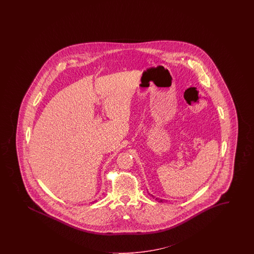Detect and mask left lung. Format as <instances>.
<instances>
[{
	"instance_id": "1",
	"label": "left lung",
	"mask_w": 254,
	"mask_h": 254,
	"mask_svg": "<svg viewBox=\"0 0 254 254\" xmlns=\"http://www.w3.org/2000/svg\"><path fill=\"white\" fill-rule=\"evenodd\" d=\"M155 199L158 200V201H159V202H163V200H162V199H158V198H155Z\"/></svg>"
}]
</instances>
